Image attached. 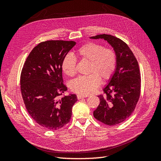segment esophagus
<instances>
[{
    "label": "esophagus",
    "instance_id": "esophagus-1",
    "mask_svg": "<svg viewBox=\"0 0 161 161\" xmlns=\"http://www.w3.org/2000/svg\"><path fill=\"white\" fill-rule=\"evenodd\" d=\"M85 97H86L84 96V95H77V99H83V98H85Z\"/></svg>",
    "mask_w": 161,
    "mask_h": 161
}]
</instances>
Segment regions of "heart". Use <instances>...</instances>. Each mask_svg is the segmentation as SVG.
Here are the masks:
<instances>
[{"label": "heart", "mask_w": 161, "mask_h": 161, "mask_svg": "<svg viewBox=\"0 0 161 161\" xmlns=\"http://www.w3.org/2000/svg\"><path fill=\"white\" fill-rule=\"evenodd\" d=\"M81 60L90 62L88 76H80L71 82V89L82 95L95 92L103 80H108L113 76L117 65V55L111 48L95 42H89L76 51ZM76 60L71 54L66 55L62 62V69L65 75L72 76L76 73Z\"/></svg>", "instance_id": "1"}]
</instances>
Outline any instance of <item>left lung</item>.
<instances>
[{"mask_svg": "<svg viewBox=\"0 0 161 161\" xmlns=\"http://www.w3.org/2000/svg\"><path fill=\"white\" fill-rule=\"evenodd\" d=\"M91 39H103L113 47L117 65L113 76L99 95V105L93 111L95 118L108 125L123 122L133 113L140 95L141 79L137 60L128 46L120 39L101 34Z\"/></svg>", "mask_w": 161, "mask_h": 161, "instance_id": "left-lung-1", "label": "left lung"}]
</instances>
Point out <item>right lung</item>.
<instances>
[{
	"label": "right lung",
	"instance_id": "add662e5",
	"mask_svg": "<svg viewBox=\"0 0 161 161\" xmlns=\"http://www.w3.org/2000/svg\"><path fill=\"white\" fill-rule=\"evenodd\" d=\"M75 45L73 41L41 42L23 65L20 84L24 103L31 118L46 129H60L71 118L76 95L58 97L67 91L63 84L62 62Z\"/></svg>",
	"mask_w": 161,
	"mask_h": 161
}]
</instances>
